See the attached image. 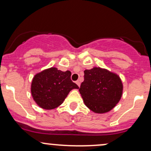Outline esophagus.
Masks as SVG:
<instances>
[{"instance_id":"34e87169","label":"esophagus","mask_w":151,"mask_h":151,"mask_svg":"<svg viewBox=\"0 0 151 151\" xmlns=\"http://www.w3.org/2000/svg\"><path fill=\"white\" fill-rule=\"evenodd\" d=\"M76 84H77V85H78V86H79H79H80V81H79V80H77V81H76Z\"/></svg>"}]
</instances>
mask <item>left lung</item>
Here are the masks:
<instances>
[{
  "label": "left lung",
  "instance_id": "obj_1",
  "mask_svg": "<svg viewBox=\"0 0 151 151\" xmlns=\"http://www.w3.org/2000/svg\"><path fill=\"white\" fill-rule=\"evenodd\" d=\"M84 80L79 91L84 104L94 113L104 114L116 106L123 93L118 74L100 67L84 70Z\"/></svg>",
  "mask_w": 151,
  "mask_h": 151
}]
</instances>
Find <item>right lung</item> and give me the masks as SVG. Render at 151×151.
I'll return each mask as SVG.
<instances>
[{
  "mask_svg": "<svg viewBox=\"0 0 151 151\" xmlns=\"http://www.w3.org/2000/svg\"><path fill=\"white\" fill-rule=\"evenodd\" d=\"M71 74L70 71L62 72L56 67L36 74L31 84V93L35 103L47 110L61 105L71 90L79 89L71 80Z\"/></svg>",
  "mask_w": 151,
  "mask_h": 151,
  "instance_id": "right-lung-1",
  "label": "right lung"
}]
</instances>
